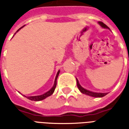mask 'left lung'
<instances>
[{"instance_id":"left-lung-1","label":"left lung","mask_w":129,"mask_h":129,"mask_svg":"<svg viewBox=\"0 0 129 129\" xmlns=\"http://www.w3.org/2000/svg\"><path fill=\"white\" fill-rule=\"evenodd\" d=\"M99 24H100L101 26L104 27V28H108V27L105 25V24L102 23V21H99L98 22ZM77 87H78L79 90L81 91L82 93H84V94H86V95H89V96H92V97H102L104 96H105L106 95H107V93H102V92H91V91H89V90H88L86 89H84V88H82L81 86V85L79 84V81L78 79H77Z\"/></svg>"}]
</instances>
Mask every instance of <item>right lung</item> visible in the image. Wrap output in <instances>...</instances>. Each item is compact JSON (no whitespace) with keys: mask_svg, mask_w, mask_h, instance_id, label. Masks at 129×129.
<instances>
[{"mask_svg":"<svg viewBox=\"0 0 129 129\" xmlns=\"http://www.w3.org/2000/svg\"><path fill=\"white\" fill-rule=\"evenodd\" d=\"M22 27H21V28H22ZM21 28H20V29H21ZM19 29H18V31L19 30ZM18 31H17V32H18ZM59 73H60V71L59 70V71H58V73H57V74H56V78H55V80H54V84L53 87H52V88L49 91H48L47 92L44 93L43 95H38V96H31V97H27V98L28 100H32V101H41V100H44V99H45L46 97L50 96L51 95H52V93H53L54 91L55 88H56V79H57V77H58V76H59Z\"/></svg>","mask_w":129,"mask_h":129,"instance_id":"right-lung-1","label":"right lung"}]
</instances>
